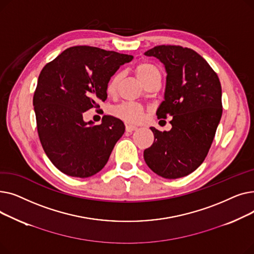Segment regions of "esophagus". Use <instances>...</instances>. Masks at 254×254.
<instances>
[{
	"instance_id": "1",
	"label": "esophagus",
	"mask_w": 254,
	"mask_h": 254,
	"mask_svg": "<svg viewBox=\"0 0 254 254\" xmlns=\"http://www.w3.org/2000/svg\"><path fill=\"white\" fill-rule=\"evenodd\" d=\"M135 129H137V127H135V126H130V125L126 126V130L128 131V132H130V131H132V130H135Z\"/></svg>"
}]
</instances>
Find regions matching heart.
<instances>
[{
  "label": "heart",
  "mask_w": 254,
  "mask_h": 254,
  "mask_svg": "<svg viewBox=\"0 0 254 254\" xmlns=\"http://www.w3.org/2000/svg\"><path fill=\"white\" fill-rule=\"evenodd\" d=\"M135 73L144 85L154 78L162 77L161 72H159V70L154 64L150 63H146V62L140 63L135 66ZM119 80H120L119 74H115L110 78L108 83L106 85V91L108 95H114L116 92ZM113 113L115 114V116L125 120L126 123L137 124V123H140L143 119L144 109L142 106L135 103H124L122 105L115 107L113 109Z\"/></svg>",
  "instance_id": "obj_1"
}]
</instances>
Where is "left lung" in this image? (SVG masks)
<instances>
[{
	"label": "left lung",
	"instance_id": "1",
	"mask_svg": "<svg viewBox=\"0 0 254 254\" xmlns=\"http://www.w3.org/2000/svg\"><path fill=\"white\" fill-rule=\"evenodd\" d=\"M145 56L161 61L167 71L165 101L157 118L172 116V128L150 127L153 144L144 150L147 166L167 179L181 178L196 170L209 152L222 114L217 74L194 50L179 45H158Z\"/></svg>",
	"mask_w": 254,
	"mask_h": 254
}]
</instances>
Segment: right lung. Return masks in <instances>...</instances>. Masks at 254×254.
I'll return each instance as SVG.
<instances>
[{"label": "right lung", "mask_w": 254, "mask_h": 254, "mask_svg": "<svg viewBox=\"0 0 254 254\" xmlns=\"http://www.w3.org/2000/svg\"><path fill=\"white\" fill-rule=\"evenodd\" d=\"M132 56L91 46H74L45 64L34 93L40 142L64 174L87 178L100 172L124 135L122 120L104 115L102 124L85 123L83 113L100 108L106 85Z\"/></svg>", "instance_id": "1"}]
</instances>
